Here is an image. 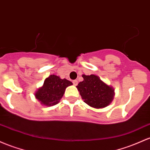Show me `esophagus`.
Wrapping results in <instances>:
<instances>
[{
	"mask_svg": "<svg viewBox=\"0 0 150 150\" xmlns=\"http://www.w3.org/2000/svg\"><path fill=\"white\" fill-rule=\"evenodd\" d=\"M72 83H73V85H75V86H76V85H78V80H73V81H72Z\"/></svg>",
	"mask_w": 150,
	"mask_h": 150,
	"instance_id": "obj_1",
	"label": "esophagus"
}]
</instances>
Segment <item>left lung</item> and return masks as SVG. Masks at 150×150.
<instances>
[{
    "instance_id": "1",
    "label": "left lung",
    "mask_w": 150,
    "mask_h": 150,
    "mask_svg": "<svg viewBox=\"0 0 150 150\" xmlns=\"http://www.w3.org/2000/svg\"><path fill=\"white\" fill-rule=\"evenodd\" d=\"M83 81L80 82L77 88L86 104L94 108H103L112 101L115 90L102 81L95 75H83Z\"/></svg>"
}]
</instances>
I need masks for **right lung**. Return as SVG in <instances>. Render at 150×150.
I'll use <instances>...</instances> for the list:
<instances>
[{"label":"right lung","mask_w":150,"mask_h":150,"mask_svg":"<svg viewBox=\"0 0 150 150\" xmlns=\"http://www.w3.org/2000/svg\"><path fill=\"white\" fill-rule=\"evenodd\" d=\"M72 83L66 79L51 75L44 81L43 85L35 94L36 99L45 106H52L60 102L67 87Z\"/></svg>","instance_id":"add662e5"}]
</instances>
